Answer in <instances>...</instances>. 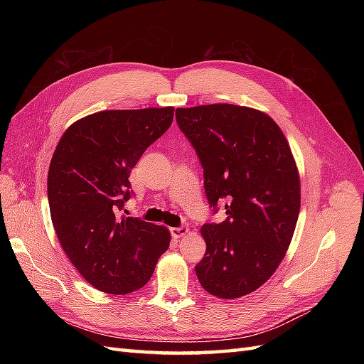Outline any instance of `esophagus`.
Returning a JSON list of instances; mask_svg holds the SVG:
<instances>
[{
    "instance_id": "34e87169",
    "label": "esophagus",
    "mask_w": 364,
    "mask_h": 364,
    "mask_svg": "<svg viewBox=\"0 0 364 364\" xmlns=\"http://www.w3.org/2000/svg\"><path fill=\"white\" fill-rule=\"evenodd\" d=\"M188 228L186 226H179V228H173L171 229V235L174 237V238H182V237H185L186 234H188Z\"/></svg>"
}]
</instances>
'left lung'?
I'll list each match as a JSON object with an SVG mask.
<instances>
[{
    "label": "left lung",
    "instance_id": "1",
    "mask_svg": "<svg viewBox=\"0 0 364 364\" xmlns=\"http://www.w3.org/2000/svg\"><path fill=\"white\" fill-rule=\"evenodd\" d=\"M176 119L200 159L209 205L226 202L225 222L200 229L206 252L197 279L213 296L237 299L285 257L301 209L299 171L282 130L258 109L179 107Z\"/></svg>",
    "mask_w": 364,
    "mask_h": 364
}]
</instances>
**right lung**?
<instances>
[{
  "label": "right lung",
  "instance_id": "add662e5",
  "mask_svg": "<svg viewBox=\"0 0 364 364\" xmlns=\"http://www.w3.org/2000/svg\"><path fill=\"white\" fill-rule=\"evenodd\" d=\"M174 107L102 111L73 123L48 168V203L59 243L82 277L111 294L149 282L170 246L165 226L119 217L129 176L142 153L171 126Z\"/></svg>",
  "mask_w": 364,
  "mask_h": 364
}]
</instances>
